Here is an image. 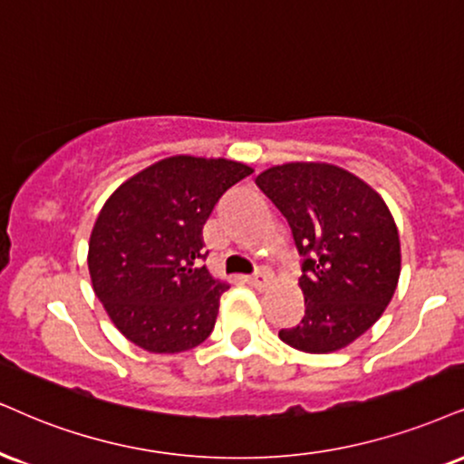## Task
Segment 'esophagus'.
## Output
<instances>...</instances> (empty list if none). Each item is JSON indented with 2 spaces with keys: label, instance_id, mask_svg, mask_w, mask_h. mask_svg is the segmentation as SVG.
Returning <instances> with one entry per match:
<instances>
[{
  "label": "esophagus",
  "instance_id": "34e87169",
  "mask_svg": "<svg viewBox=\"0 0 464 464\" xmlns=\"http://www.w3.org/2000/svg\"><path fill=\"white\" fill-rule=\"evenodd\" d=\"M247 282L254 285V288H258V290H265L268 284L273 282V273L268 271V268H260L258 273H254V276H249L247 277Z\"/></svg>",
  "mask_w": 464,
  "mask_h": 464
}]
</instances>
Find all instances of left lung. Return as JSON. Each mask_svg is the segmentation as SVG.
<instances>
[{
    "label": "left lung",
    "mask_w": 464,
    "mask_h": 464,
    "mask_svg": "<svg viewBox=\"0 0 464 464\" xmlns=\"http://www.w3.org/2000/svg\"><path fill=\"white\" fill-rule=\"evenodd\" d=\"M282 210L303 258L305 316L279 331L303 353L340 351L365 334L396 293L400 237L374 188L327 163H285L256 179Z\"/></svg>",
    "instance_id": "left-lung-1"
}]
</instances>
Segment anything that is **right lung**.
<instances>
[{"label": "right lung", "mask_w": 464, "mask_h": 464, "mask_svg": "<svg viewBox=\"0 0 464 464\" xmlns=\"http://www.w3.org/2000/svg\"><path fill=\"white\" fill-rule=\"evenodd\" d=\"M251 171L180 154L135 174L102 206L90 237V277L133 344L182 353L210 335L227 284L202 265L204 226L223 193Z\"/></svg>", "instance_id": "1"}]
</instances>
